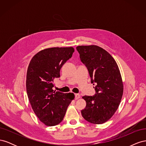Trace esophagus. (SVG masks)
Listing matches in <instances>:
<instances>
[{"mask_svg": "<svg viewBox=\"0 0 146 146\" xmlns=\"http://www.w3.org/2000/svg\"><path fill=\"white\" fill-rule=\"evenodd\" d=\"M79 98H80V95L79 94H75V99H78Z\"/></svg>", "mask_w": 146, "mask_h": 146, "instance_id": "1", "label": "esophagus"}]
</instances>
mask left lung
Wrapping results in <instances>:
<instances>
[{
    "label": "left lung",
    "mask_w": 146,
    "mask_h": 146,
    "mask_svg": "<svg viewBox=\"0 0 146 146\" xmlns=\"http://www.w3.org/2000/svg\"><path fill=\"white\" fill-rule=\"evenodd\" d=\"M82 62L86 66L91 82L96 84V94L85 96L86 106L81 111L86 121L101 124L108 121L117 110L123 94V83L116 61L108 52L99 46L76 47Z\"/></svg>",
    "instance_id": "left-lung-1"
}]
</instances>
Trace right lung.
<instances>
[{
  "label": "right lung",
  "mask_w": 146,
  "mask_h": 146,
  "mask_svg": "<svg viewBox=\"0 0 146 146\" xmlns=\"http://www.w3.org/2000/svg\"><path fill=\"white\" fill-rule=\"evenodd\" d=\"M74 48L52 47L39 52L31 60L26 89L33 111L42 123L54 126L63 121L73 93L54 91V80L60 77L63 65L72 57Z\"/></svg>",
  "instance_id": "add662e5"
}]
</instances>
